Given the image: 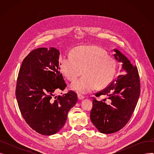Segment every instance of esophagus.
<instances>
[{
	"label": "esophagus",
	"instance_id": "34e87169",
	"mask_svg": "<svg viewBox=\"0 0 154 154\" xmlns=\"http://www.w3.org/2000/svg\"><path fill=\"white\" fill-rule=\"evenodd\" d=\"M85 98V97L81 94H78V99L79 100H82Z\"/></svg>",
	"mask_w": 154,
	"mask_h": 154
}]
</instances>
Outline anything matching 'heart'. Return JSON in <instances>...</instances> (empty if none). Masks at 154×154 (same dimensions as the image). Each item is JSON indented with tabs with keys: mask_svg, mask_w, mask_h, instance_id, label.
Returning a JSON list of instances; mask_svg holds the SVG:
<instances>
[{
	"mask_svg": "<svg viewBox=\"0 0 154 154\" xmlns=\"http://www.w3.org/2000/svg\"><path fill=\"white\" fill-rule=\"evenodd\" d=\"M60 70L70 81H74L84 73V75L72 82L71 89L80 94L89 93L97 88L107 86L116 71V62L101 48L96 46L79 47L71 55H65L60 60Z\"/></svg>",
	"mask_w": 154,
	"mask_h": 154,
	"instance_id": "b5f03b06",
	"label": "heart"
}]
</instances>
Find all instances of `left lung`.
<instances>
[{
  "label": "left lung",
  "mask_w": 154,
  "mask_h": 154,
  "mask_svg": "<svg viewBox=\"0 0 154 154\" xmlns=\"http://www.w3.org/2000/svg\"><path fill=\"white\" fill-rule=\"evenodd\" d=\"M114 57L122 62L124 75L117 78L105 89L97 92L95 97L108 96L110 103H105L106 99L98 101L93 97V107L91 120L100 132L115 133L122 129L131 119L140 94V83L138 70L133 66L126 57L117 49Z\"/></svg>",
  "instance_id": "obj_1"
}]
</instances>
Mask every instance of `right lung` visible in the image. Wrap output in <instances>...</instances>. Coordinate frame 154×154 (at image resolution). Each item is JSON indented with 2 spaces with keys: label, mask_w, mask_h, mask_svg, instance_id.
I'll return each mask as SVG.
<instances>
[{
  "label": "right lung",
  "mask_w": 154,
  "mask_h": 154,
  "mask_svg": "<svg viewBox=\"0 0 154 154\" xmlns=\"http://www.w3.org/2000/svg\"><path fill=\"white\" fill-rule=\"evenodd\" d=\"M59 51L55 48H38L23 59L20 68L15 96L21 114L37 132L51 135L66 124L70 109L77 102V95L69 91L54 96L67 85L60 72Z\"/></svg>",
  "instance_id": "add662e5"
}]
</instances>
